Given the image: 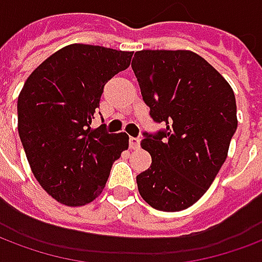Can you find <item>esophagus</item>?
<instances>
[{
  "label": "esophagus",
  "mask_w": 262,
  "mask_h": 262,
  "mask_svg": "<svg viewBox=\"0 0 262 262\" xmlns=\"http://www.w3.org/2000/svg\"><path fill=\"white\" fill-rule=\"evenodd\" d=\"M129 146L132 150H137L140 147V139L139 137H129Z\"/></svg>",
  "instance_id": "esophagus-1"
}]
</instances>
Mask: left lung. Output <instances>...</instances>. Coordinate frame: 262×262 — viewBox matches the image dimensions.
Returning <instances> with one entry per match:
<instances>
[{"label":"left lung","instance_id":"1","mask_svg":"<svg viewBox=\"0 0 262 262\" xmlns=\"http://www.w3.org/2000/svg\"><path fill=\"white\" fill-rule=\"evenodd\" d=\"M132 69L150 116L165 129L143 133L151 166L137 175L143 200L160 211L189 208L208 190L237 129L229 83L199 54L143 50Z\"/></svg>","mask_w":262,"mask_h":262}]
</instances>
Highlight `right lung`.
I'll use <instances>...</instances> for the list:
<instances>
[{
    "label": "right lung",
    "instance_id": "obj_1",
    "mask_svg": "<svg viewBox=\"0 0 262 262\" xmlns=\"http://www.w3.org/2000/svg\"><path fill=\"white\" fill-rule=\"evenodd\" d=\"M133 52L71 44L38 65L17 97V130L32 172L52 199L71 207L101 194L126 133L92 129L104 86Z\"/></svg>",
    "mask_w": 262,
    "mask_h": 262
}]
</instances>
